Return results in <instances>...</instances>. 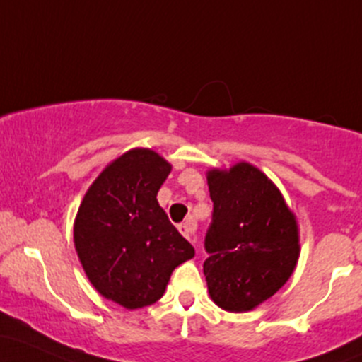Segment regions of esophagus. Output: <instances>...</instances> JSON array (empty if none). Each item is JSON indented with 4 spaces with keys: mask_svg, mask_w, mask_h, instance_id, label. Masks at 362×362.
I'll list each match as a JSON object with an SVG mask.
<instances>
[{
    "mask_svg": "<svg viewBox=\"0 0 362 362\" xmlns=\"http://www.w3.org/2000/svg\"><path fill=\"white\" fill-rule=\"evenodd\" d=\"M178 232H180L182 235L185 237V239L192 240L194 232H196V225H194L192 221H185V223H180V225H178Z\"/></svg>",
    "mask_w": 362,
    "mask_h": 362,
    "instance_id": "34e87169",
    "label": "esophagus"
}]
</instances>
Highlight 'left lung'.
Segmentation results:
<instances>
[{"instance_id":"left-lung-1","label":"left lung","mask_w":362,"mask_h":362,"mask_svg":"<svg viewBox=\"0 0 362 362\" xmlns=\"http://www.w3.org/2000/svg\"><path fill=\"white\" fill-rule=\"evenodd\" d=\"M213 223L202 264L213 303L251 311L287 284L300 256L299 225L280 189L247 161L206 172Z\"/></svg>"}]
</instances>
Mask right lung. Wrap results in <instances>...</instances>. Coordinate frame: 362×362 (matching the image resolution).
Instances as JSON below:
<instances>
[{"instance_id":"obj_1","label":"right lung","mask_w":362,"mask_h":362,"mask_svg":"<svg viewBox=\"0 0 362 362\" xmlns=\"http://www.w3.org/2000/svg\"><path fill=\"white\" fill-rule=\"evenodd\" d=\"M170 172L156 151H127L98 175L75 216V252L86 276L125 309L160 300L173 269L196 254L156 199Z\"/></svg>"}]
</instances>
